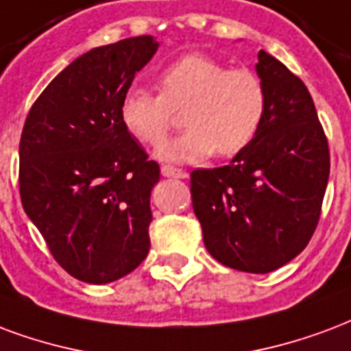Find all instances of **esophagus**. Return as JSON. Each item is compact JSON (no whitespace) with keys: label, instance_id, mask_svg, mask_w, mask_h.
I'll use <instances>...</instances> for the list:
<instances>
[{"label":"esophagus","instance_id":"esophagus-1","mask_svg":"<svg viewBox=\"0 0 351 351\" xmlns=\"http://www.w3.org/2000/svg\"><path fill=\"white\" fill-rule=\"evenodd\" d=\"M162 175L167 176V178H188V173L182 171V169L171 167V165H163Z\"/></svg>","mask_w":351,"mask_h":351}]
</instances>
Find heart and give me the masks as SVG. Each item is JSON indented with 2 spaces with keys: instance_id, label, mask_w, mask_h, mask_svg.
Returning <instances> with one entry per match:
<instances>
[{
  "instance_id": "heart-1",
  "label": "heart",
  "mask_w": 351,
  "mask_h": 351,
  "mask_svg": "<svg viewBox=\"0 0 351 351\" xmlns=\"http://www.w3.org/2000/svg\"><path fill=\"white\" fill-rule=\"evenodd\" d=\"M158 89L160 95L130 87L119 119L134 139L156 147L173 126L175 110L186 107V132L156 150V158L169 163L199 162L215 150L238 154L261 132L268 108L266 87L255 72L230 69L204 53H188L163 66Z\"/></svg>"
}]
</instances>
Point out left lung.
<instances>
[{"label":"left lung","instance_id":"obj_1","mask_svg":"<svg viewBox=\"0 0 351 351\" xmlns=\"http://www.w3.org/2000/svg\"><path fill=\"white\" fill-rule=\"evenodd\" d=\"M255 70L268 95L261 132L225 167L193 171L191 199L215 261L269 274L307 247L328 188L329 149L305 83L264 50Z\"/></svg>","mask_w":351,"mask_h":351}]
</instances>
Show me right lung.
Returning a JSON list of instances; mask_svg holds the SVG:
<instances>
[{
  "instance_id": "add662e5",
  "label": "right lung",
  "mask_w": 351,
  "mask_h": 351,
  "mask_svg": "<svg viewBox=\"0 0 351 351\" xmlns=\"http://www.w3.org/2000/svg\"><path fill=\"white\" fill-rule=\"evenodd\" d=\"M158 48L150 35L93 48L51 80L23 124L22 206L53 258L83 282L117 281L149 255L160 167L119 108Z\"/></svg>"
}]
</instances>
